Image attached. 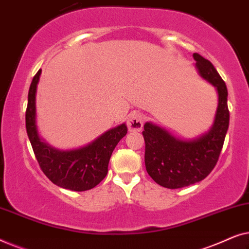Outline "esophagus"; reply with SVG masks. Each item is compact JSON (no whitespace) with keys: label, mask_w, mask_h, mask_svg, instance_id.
<instances>
[{"label":"esophagus","mask_w":249,"mask_h":249,"mask_svg":"<svg viewBox=\"0 0 249 249\" xmlns=\"http://www.w3.org/2000/svg\"><path fill=\"white\" fill-rule=\"evenodd\" d=\"M142 124H144V117L142 113L134 111L128 115L127 127L129 131H141Z\"/></svg>","instance_id":"esophagus-1"}]
</instances>
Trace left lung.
I'll return each instance as SVG.
<instances>
[{
	"label": "left lung",
	"instance_id": "1",
	"mask_svg": "<svg viewBox=\"0 0 249 249\" xmlns=\"http://www.w3.org/2000/svg\"><path fill=\"white\" fill-rule=\"evenodd\" d=\"M199 76L212 84L217 91V107L212 127L199 137L183 141L152 122L144 124L145 165L151 178L170 189L187 187L202 181L210 175L219 160L228 128L227 86L209 60L193 54Z\"/></svg>",
	"mask_w": 249,
	"mask_h": 249
}]
</instances>
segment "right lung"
I'll list each match as a JSON object with an SVG mask.
<instances>
[{
    "mask_svg": "<svg viewBox=\"0 0 249 249\" xmlns=\"http://www.w3.org/2000/svg\"><path fill=\"white\" fill-rule=\"evenodd\" d=\"M42 70L33 78L26 111L27 135L37 162L47 178L62 188L85 192L94 188L107 173L112 152L127 135V125L112 128L90 144L80 148L61 151L50 146L39 137L36 124V91Z\"/></svg>",
    "mask_w": 249,
    "mask_h": 249,
    "instance_id": "add662e5",
    "label": "right lung"
}]
</instances>
